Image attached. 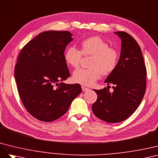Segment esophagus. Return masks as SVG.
<instances>
[{
  "label": "esophagus",
  "mask_w": 158,
  "mask_h": 158,
  "mask_svg": "<svg viewBox=\"0 0 158 158\" xmlns=\"http://www.w3.org/2000/svg\"><path fill=\"white\" fill-rule=\"evenodd\" d=\"M82 90H83V91H89V89L87 87H85L84 86H82Z\"/></svg>",
  "instance_id": "obj_1"
}]
</instances>
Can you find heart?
<instances>
[{
    "instance_id": "obj_1",
    "label": "heart",
    "mask_w": 158,
    "mask_h": 158,
    "mask_svg": "<svg viewBox=\"0 0 158 158\" xmlns=\"http://www.w3.org/2000/svg\"><path fill=\"white\" fill-rule=\"evenodd\" d=\"M82 55L91 56L89 69L79 68L73 73L75 83L91 86L100 79L102 73L108 75L113 71L118 61V52L110 48L105 40L98 36L84 40L81 43V51L74 46H70L65 52V60L72 67H78Z\"/></svg>"
}]
</instances>
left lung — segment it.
Segmentation results:
<instances>
[{
	"mask_svg": "<svg viewBox=\"0 0 158 158\" xmlns=\"http://www.w3.org/2000/svg\"><path fill=\"white\" fill-rule=\"evenodd\" d=\"M121 39V52L116 68L105 81L114 85L113 92L105 87L94 91L97 99L93 103L94 114L106 123H116L131 116L140 105L146 92V68L141 49L131 35L115 31Z\"/></svg>",
	"mask_w": 158,
	"mask_h": 158,
	"instance_id": "left-lung-1",
	"label": "left lung"
}]
</instances>
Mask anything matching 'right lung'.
I'll use <instances>...</instances> for the list:
<instances>
[{
  "instance_id": "obj_1",
  "label": "right lung",
  "mask_w": 158,
  "mask_h": 158,
  "mask_svg": "<svg viewBox=\"0 0 158 158\" xmlns=\"http://www.w3.org/2000/svg\"><path fill=\"white\" fill-rule=\"evenodd\" d=\"M72 35L68 31H44L30 40L18 57V91L26 109L39 120L60 118L82 91L77 83H59L70 76L64 52Z\"/></svg>"
}]
</instances>
